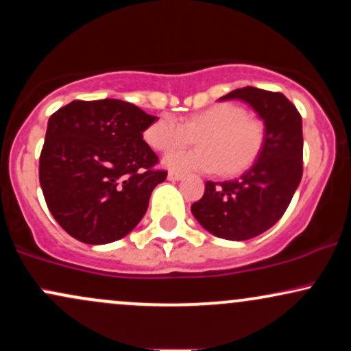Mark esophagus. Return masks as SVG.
<instances>
[{
    "instance_id": "obj_1",
    "label": "esophagus",
    "mask_w": 351,
    "mask_h": 351,
    "mask_svg": "<svg viewBox=\"0 0 351 351\" xmlns=\"http://www.w3.org/2000/svg\"><path fill=\"white\" fill-rule=\"evenodd\" d=\"M183 173H178V171H170L168 173V180L170 181H180V180H183Z\"/></svg>"
}]
</instances>
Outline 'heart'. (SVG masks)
<instances>
[{
	"label": "heart",
	"instance_id": "obj_1",
	"mask_svg": "<svg viewBox=\"0 0 351 351\" xmlns=\"http://www.w3.org/2000/svg\"><path fill=\"white\" fill-rule=\"evenodd\" d=\"M198 142L199 148L171 153L165 165L175 170L217 171L234 176L252 167L263 153L265 128L236 104H216L178 122L162 115L145 130V140L156 152L168 153Z\"/></svg>",
	"mask_w": 351,
	"mask_h": 351
}]
</instances>
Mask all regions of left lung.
I'll return each mask as SVG.
<instances>
[{
  "label": "left lung",
  "instance_id": "1",
  "mask_svg": "<svg viewBox=\"0 0 351 351\" xmlns=\"http://www.w3.org/2000/svg\"><path fill=\"white\" fill-rule=\"evenodd\" d=\"M239 99L264 122L265 143L257 162L237 180L206 181L203 198L191 204L206 231L229 241L263 234L285 213L302 180V117L280 92L236 88L219 100Z\"/></svg>",
  "mask_w": 351,
  "mask_h": 351
}]
</instances>
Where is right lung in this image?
Masks as SVG:
<instances>
[{"instance_id": "obj_1", "label": "right lung", "mask_w": 351, "mask_h": 351, "mask_svg": "<svg viewBox=\"0 0 351 351\" xmlns=\"http://www.w3.org/2000/svg\"><path fill=\"white\" fill-rule=\"evenodd\" d=\"M156 117L117 99L74 100L47 122L39 183L60 228L86 244L122 239L167 180L143 140Z\"/></svg>"}]
</instances>
